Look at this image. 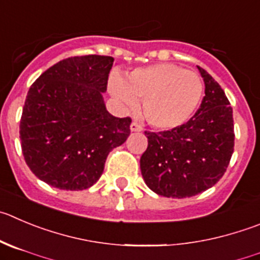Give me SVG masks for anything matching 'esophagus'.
<instances>
[{"label": "esophagus", "mask_w": 260, "mask_h": 260, "mask_svg": "<svg viewBox=\"0 0 260 260\" xmlns=\"http://www.w3.org/2000/svg\"><path fill=\"white\" fill-rule=\"evenodd\" d=\"M142 129H144V128H142V125L140 124V123L132 122V124H131V131H132V132H141Z\"/></svg>", "instance_id": "34e87169"}]
</instances>
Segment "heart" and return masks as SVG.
Listing matches in <instances>:
<instances>
[{
    "label": "heart",
    "instance_id": "heart-1",
    "mask_svg": "<svg viewBox=\"0 0 260 260\" xmlns=\"http://www.w3.org/2000/svg\"><path fill=\"white\" fill-rule=\"evenodd\" d=\"M110 91L128 108L144 100L142 113L152 127L173 129L192 118L200 106L204 83L200 75L169 62L136 68L124 81L113 78Z\"/></svg>",
    "mask_w": 260,
    "mask_h": 260
}]
</instances>
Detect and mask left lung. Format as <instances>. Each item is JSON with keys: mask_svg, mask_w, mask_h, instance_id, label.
Returning <instances> with one entry per match:
<instances>
[{"mask_svg": "<svg viewBox=\"0 0 260 260\" xmlns=\"http://www.w3.org/2000/svg\"><path fill=\"white\" fill-rule=\"evenodd\" d=\"M198 69L205 96L195 115L171 131L145 132L149 145L140 159L142 177L150 190L166 198H190L214 186L234 152L229 99L207 70Z\"/></svg>", "mask_w": 260, "mask_h": 260, "instance_id": "1", "label": "left lung"}]
</instances>
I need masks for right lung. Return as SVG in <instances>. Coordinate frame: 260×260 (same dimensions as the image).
<instances>
[{"instance_id": "obj_1", "label": "right lung", "mask_w": 260, "mask_h": 260, "mask_svg": "<svg viewBox=\"0 0 260 260\" xmlns=\"http://www.w3.org/2000/svg\"><path fill=\"white\" fill-rule=\"evenodd\" d=\"M113 61L100 55L68 57L29 88L20 119L21 150L30 171L52 187H91L109 152L129 136V116H113L104 103Z\"/></svg>"}]
</instances>
